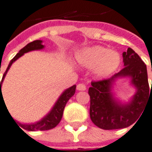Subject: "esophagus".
Segmentation results:
<instances>
[{
	"mask_svg": "<svg viewBox=\"0 0 152 152\" xmlns=\"http://www.w3.org/2000/svg\"><path fill=\"white\" fill-rule=\"evenodd\" d=\"M77 90L78 91H85L86 90V86L83 83H78L77 85Z\"/></svg>",
	"mask_w": 152,
	"mask_h": 152,
	"instance_id": "34e87169",
	"label": "esophagus"
}]
</instances>
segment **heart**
Listing matches in <instances>:
<instances>
[{
    "label": "heart",
    "instance_id": "1",
    "mask_svg": "<svg viewBox=\"0 0 152 152\" xmlns=\"http://www.w3.org/2000/svg\"><path fill=\"white\" fill-rule=\"evenodd\" d=\"M76 60L80 66L93 69L96 77L104 78L118 69L121 57L118 52L102 46H92L79 51Z\"/></svg>",
    "mask_w": 152,
    "mask_h": 152
}]
</instances>
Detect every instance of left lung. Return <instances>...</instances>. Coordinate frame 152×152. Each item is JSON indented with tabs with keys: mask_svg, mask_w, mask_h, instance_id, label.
I'll return each mask as SVG.
<instances>
[{
	"mask_svg": "<svg viewBox=\"0 0 152 152\" xmlns=\"http://www.w3.org/2000/svg\"><path fill=\"white\" fill-rule=\"evenodd\" d=\"M122 57L124 68L120 72L112 78L92 82L88 88L90 118L96 126L104 130L121 129L133 124L152 98V83L150 88L146 65L142 58L131 48L122 53ZM122 77L130 78V84L136 88L135 94L126 103L119 100L112 92L115 81Z\"/></svg>",
	"mask_w": 152,
	"mask_h": 152,
	"instance_id": "8db88e82",
	"label": "left lung"
}]
</instances>
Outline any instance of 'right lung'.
<instances>
[{"label":"right lung","instance_id":"1","mask_svg":"<svg viewBox=\"0 0 152 152\" xmlns=\"http://www.w3.org/2000/svg\"><path fill=\"white\" fill-rule=\"evenodd\" d=\"M42 42V40L38 39V40H34L33 42L29 43L23 49L20 50L18 52V54H16L14 58L10 60V64H9L8 67H7V69H6V72H5L4 75H3V77H2V80L1 82V92L2 83L4 81V78L6 77L8 70L10 69V66L12 65V64L15 60H17L19 58H20L22 55L24 54H26V53H28L30 51H33V50H43L45 48V45H43ZM75 89H76V85H74V86L70 87L69 88L64 90L62 93V94L59 96V98H58V100L56 101V102L54 103V105L52 107V109L50 111V113L47 114V115H45L42 119H40L38 122H34V123H20V122L15 121V123L17 122L19 125L21 126L22 128H24L25 130L32 131V132L50 130V129L54 128L60 122V120L62 118L63 113H64V107H65L66 103L74 95V94H75ZM3 100L4 99H3V96H2L1 94V101H3ZM10 117H11V115H10Z\"/></svg>","mask_w":152,"mask_h":152}]
</instances>
